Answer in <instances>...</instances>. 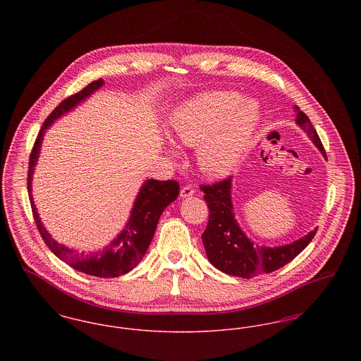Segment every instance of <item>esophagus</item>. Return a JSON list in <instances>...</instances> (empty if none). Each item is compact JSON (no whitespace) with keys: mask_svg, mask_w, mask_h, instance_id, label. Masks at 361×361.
Returning a JSON list of instances; mask_svg holds the SVG:
<instances>
[{"mask_svg":"<svg viewBox=\"0 0 361 361\" xmlns=\"http://www.w3.org/2000/svg\"><path fill=\"white\" fill-rule=\"evenodd\" d=\"M193 193H195V189L192 188V187H184V188H181V190H180V196L183 199H187L189 196H192Z\"/></svg>","mask_w":361,"mask_h":361,"instance_id":"esophagus-1","label":"esophagus"}]
</instances>
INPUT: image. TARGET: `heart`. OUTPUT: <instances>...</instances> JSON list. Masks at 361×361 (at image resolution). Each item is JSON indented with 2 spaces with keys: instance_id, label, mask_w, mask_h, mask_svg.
I'll list each match as a JSON object with an SVG mask.
<instances>
[{
  "instance_id": "heart-1",
  "label": "heart",
  "mask_w": 361,
  "mask_h": 361,
  "mask_svg": "<svg viewBox=\"0 0 361 361\" xmlns=\"http://www.w3.org/2000/svg\"><path fill=\"white\" fill-rule=\"evenodd\" d=\"M261 121L257 102L242 100L237 92L215 90L176 106L169 116V130L174 140L197 147L202 172L221 178L234 172L250 153Z\"/></svg>"
}]
</instances>
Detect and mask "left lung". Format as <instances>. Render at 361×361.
<instances>
[{"mask_svg":"<svg viewBox=\"0 0 361 361\" xmlns=\"http://www.w3.org/2000/svg\"><path fill=\"white\" fill-rule=\"evenodd\" d=\"M296 112L295 123L307 134L310 140L318 147L321 154L326 157L315 128L306 114L299 106H293ZM233 177L212 185H202L206 193L204 200L209 209L207 228L202 235L208 261L226 275L252 279L261 274H271L284 267L296 257L314 238L317 227L305 237L281 246H258L250 240L235 219L234 204L231 197Z\"/></svg>","mask_w":361,"mask_h":361,"instance_id":"1","label":"left lung"}]
</instances>
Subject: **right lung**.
Wrapping results in <instances>:
<instances>
[{
    "label": "right lung",
    "instance_id": "right-lung-1",
    "mask_svg": "<svg viewBox=\"0 0 361 361\" xmlns=\"http://www.w3.org/2000/svg\"><path fill=\"white\" fill-rule=\"evenodd\" d=\"M103 85V80L90 82L81 92L70 96L59 104L43 123V127L36 137L34 149L30 157L28 195L37 230L46 245L49 246V249L56 257L69 264L75 271H80L86 275L96 277H118L133 271L146 255L149 245L154 237L155 228L161 214L178 196L180 185L177 181H158L153 178L146 180L137 192L134 206L130 212V218L127 224H124L123 230L102 250L93 252L90 255L78 252L54 240L51 234L46 230L44 224H42L32 197L35 166L39 159L42 142L46 131L51 127L54 121H58L61 116L66 115L75 106L84 103L86 99H89Z\"/></svg>",
    "mask_w": 361,
    "mask_h": 361
}]
</instances>
